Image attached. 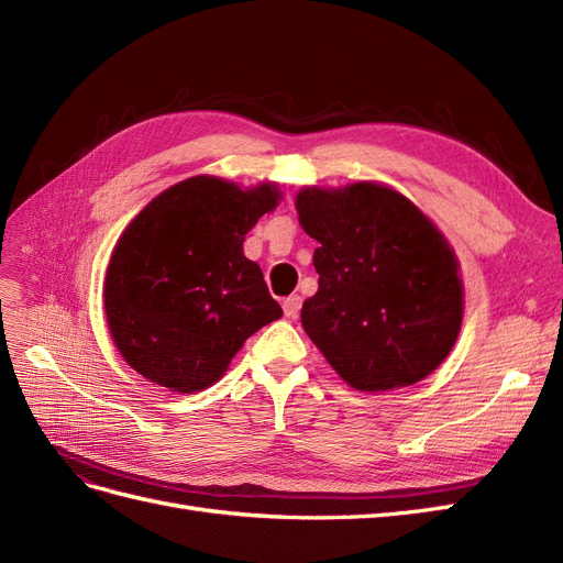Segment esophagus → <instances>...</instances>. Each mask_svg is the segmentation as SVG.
Instances as JSON below:
<instances>
[{
  "instance_id": "obj_1",
  "label": "esophagus",
  "mask_w": 563,
  "mask_h": 563,
  "mask_svg": "<svg viewBox=\"0 0 563 563\" xmlns=\"http://www.w3.org/2000/svg\"><path fill=\"white\" fill-rule=\"evenodd\" d=\"M282 308H284V314H286L288 319H296L298 312H300V308H302V298H300V296H288V298L282 302Z\"/></svg>"
}]
</instances>
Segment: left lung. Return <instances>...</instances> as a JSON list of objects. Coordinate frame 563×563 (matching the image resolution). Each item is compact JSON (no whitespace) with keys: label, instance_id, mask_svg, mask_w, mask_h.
Masks as SVG:
<instances>
[{"label":"left lung","instance_id":"obj_1","mask_svg":"<svg viewBox=\"0 0 563 563\" xmlns=\"http://www.w3.org/2000/svg\"><path fill=\"white\" fill-rule=\"evenodd\" d=\"M296 209L319 242V288L302 302L300 321L338 376L364 391L430 376L463 321L457 261L441 232L376 183L305 187Z\"/></svg>","mask_w":563,"mask_h":563}]
</instances>
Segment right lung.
I'll use <instances>...</instances> for the list:
<instances>
[{
    "label": "right lung",
    "instance_id": "obj_1",
    "mask_svg": "<svg viewBox=\"0 0 563 563\" xmlns=\"http://www.w3.org/2000/svg\"><path fill=\"white\" fill-rule=\"evenodd\" d=\"M279 190L187 178L152 199L119 236L106 275V314L131 368L174 391L223 376L244 340L282 317L242 244Z\"/></svg>",
    "mask_w": 563,
    "mask_h": 563
}]
</instances>
